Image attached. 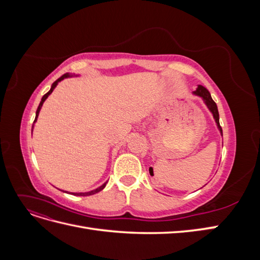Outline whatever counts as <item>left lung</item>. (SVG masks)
<instances>
[{
    "label": "left lung",
    "instance_id": "8db88e82",
    "mask_svg": "<svg viewBox=\"0 0 260 260\" xmlns=\"http://www.w3.org/2000/svg\"><path fill=\"white\" fill-rule=\"evenodd\" d=\"M193 93L195 94V95H198V96L203 99L204 103L206 104V106L208 107L210 113L212 114V116H214V119H215V121L217 123V127H218L220 133H221V136H222V129H221V127H220V123H219L218 108H217V105H216V103L214 102V100L211 99V95H210L209 91L206 88H204L203 85H199L198 89H196V91H194Z\"/></svg>",
    "mask_w": 260,
    "mask_h": 260
}]
</instances>
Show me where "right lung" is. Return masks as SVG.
<instances>
[{"label":"right lung","mask_w":260,"mask_h":260,"mask_svg":"<svg viewBox=\"0 0 260 260\" xmlns=\"http://www.w3.org/2000/svg\"><path fill=\"white\" fill-rule=\"evenodd\" d=\"M68 77H73V75H70V74H65V75H62L60 78H58V79L55 81V82H53V84H52V86H51V90L46 93V94H44L43 95V98H42V100H41V102H40V104H39V107H38V109H37V112H36V119H35V121H34V124H35V122L37 121V119H38V116H39V113H40V109H41V107H42V105H43V103H44V101L49 98V95L50 94L53 92V90L56 88V85L58 84V82L59 81H61V80H64L65 78H68ZM34 124H32V130H34ZM106 183H107V181L106 182L104 183V184H102L101 186H99L98 188H95V190H92V191H90V192H84V193H72L73 195H76V196H89V195H93V194H95V193H99L100 191H102L103 190V188L106 186ZM67 193V192H66Z\"/></svg>","instance_id":"1"}]
</instances>
